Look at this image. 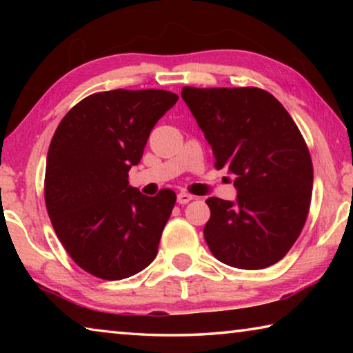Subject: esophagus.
Wrapping results in <instances>:
<instances>
[{"mask_svg": "<svg viewBox=\"0 0 353 353\" xmlns=\"http://www.w3.org/2000/svg\"><path fill=\"white\" fill-rule=\"evenodd\" d=\"M190 201H193V196L188 194V193H185V191H182V193L177 194V202H179V204H188Z\"/></svg>", "mask_w": 353, "mask_h": 353, "instance_id": "34e87169", "label": "esophagus"}]
</instances>
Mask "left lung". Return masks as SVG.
Listing matches in <instances>:
<instances>
[{
    "label": "left lung",
    "instance_id": "left-lung-1",
    "mask_svg": "<svg viewBox=\"0 0 353 353\" xmlns=\"http://www.w3.org/2000/svg\"><path fill=\"white\" fill-rule=\"evenodd\" d=\"M182 98L212 146L214 166L234 176L236 201L208 198V249L240 270L282 260L305 224L313 165L290 113L261 88L183 87Z\"/></svg>",
    "mask_w": 353,
    "mask_h": 353
}]
</instances>
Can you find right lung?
<instances>
[{
  "label": "right lung",
  "instance_id": "right-lung-1",
  "mask_svg": "<svg viewBox=\"0 0 353 353\" xmlns=\"http://www.w3.org/2000/svg\"><path fill=\"white\" fill-rule=\"evenodd\" d=\"M177 99L154 88L94 93L56 129L46 157V210L65 250L94 277H130L157 255L176 193L165 188L149 198L130 187L128 172Z\"/></svg>",
  "mask_w": 353,
  "mask_h": 353
}]
</instances>
